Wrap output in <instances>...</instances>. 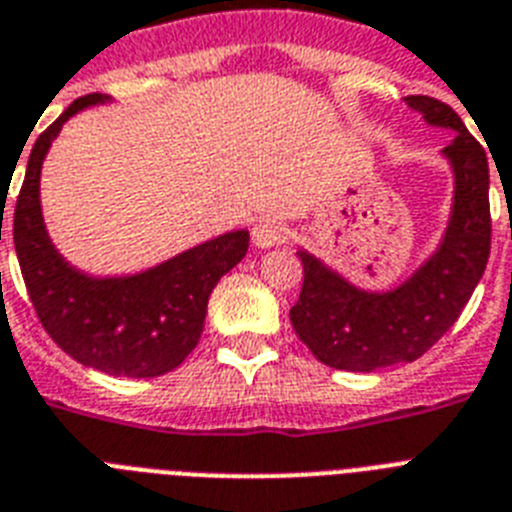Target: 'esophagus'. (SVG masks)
Listing matches in <instances>:
<instances>
[{"instance_id": "1", "label": "esophagus", "mask_w": 512, "mask_h": 512, "mask_svg": "<svg viewBox=\"0 0 512 512\" xmlns=\"http://www.w3.org/2000/svg\"><path fill=\"white\" fill-rule=\"evenodd\" d=\"M289 239V228L276 218H260L252 228V242L255 247L268 249V247H278V244H284Z\"/></svg>"}]
</instances>
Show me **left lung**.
Instances as JSON below:
<instances>
[{
    "label": "left lung",
    "mask_w": 512,
    "mask_h": 512,
    "mask_svg": "<svg viewBox=\"0 0 512 512\" xmlns=\"http://www.w3.org/2000/svg\"><path fill=\"white\" fill-rule=\"evenodd\" d=\"M405 102L431 126L455 131L450 147H444L455 170L452 220L436 255L394 292H363L321 260L299 252L305 281L289 318L310 352L336 371L371 373L418 360L458 321L489 260L492 215L484 147L450 105L423 94Z\"/></svg>",
    "instance_id": "left-lung-1"
}]
</instances>
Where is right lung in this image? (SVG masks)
<instances>
[{
  "label": "right lung",
  "instance_id": "right-lung-1",
  "mask_svg": "<svg viewBox=\"0 0 512 512\" xmlns=\"http://www.w3.org/2000/svg\"><path fill=\"white\" fill-rule=\"evenodd\" d=\"M102 99H76L36 139L15 202L12 242L33 310L62 352L110 376L152 378L178 368L197 347L210 292L247 255L249 234H223L139 276L91 278L70 268L44 231L41 162L62 123Z\"/></svg>",
  "mask_w": 512,
  "mask_h": 512
}]
</instances>
